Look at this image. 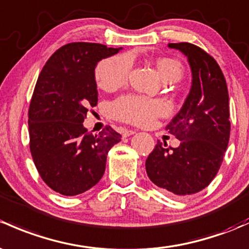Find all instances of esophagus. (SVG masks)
<instances>
[{
    "label": "esophagus",
    "mask_w": 249,
    "mask_h": 249,
    "mask_svg": "<svg viewBox=\"0 0 249 249\" xmlns=\"http://www.w3.org/2000/svg\"><path fill=\"white\" fill-rule=\"evenodd\" d=\"M133 133H136V131H133V130H124L123 131V137H129V136L133 135Z\"/></svg>",
    "instance_id": "esophagus-1"
}]
</instances>
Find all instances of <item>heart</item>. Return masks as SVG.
I'll list each match as a JSON object with an SVG mask.
<instances>
[{
  "instance_id": "obj_1",
  "label": "heart",
  "mask_w": 249,
  "mask_h": 249,
  "mask_svg": "<svg viewBox=\"0 0 249 249\" xmlns=\"http://www.w3.org/2000/svg\"><path fill=\"white\" fill-rule=\"evenodd\" d=\"M159 75L166 82L178 81L184 74V65L173 57H159L155 59ZM132 69V59L129 54L105 58L96 65L95 80L105 91H114L126 83ZM169 107L164 101L145 99L137 95H125L111 105V114L114 119L127 124L145 126L160 117L167 116Z\"/></svg>"
}]
</instances>
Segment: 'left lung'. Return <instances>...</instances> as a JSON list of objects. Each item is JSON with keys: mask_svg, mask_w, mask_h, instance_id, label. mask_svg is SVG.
Returning <instances> with one entry per match:
<instances>
[{"mask_svg": "<svg viewBox=\"0 0 249 249\" xmlns=\"http://www.w3.org/2000/svg\"><path fill=\"white\" fill-rule=\"evenodd\" d=\"M187 57L192 87L184 106L166 129L180 141L178 148L158 142L149 154V179L178 198L209 186L229 143V94L226 78L213 56L191 43L169 44Z\"/></svg>", "mask_w": 249, "mask_h": 249, "instance_id": "1", "label": "left lung"}]
</instances>
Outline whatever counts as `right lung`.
I'll use <instances>...</instances> for the list:
<instances>
[{
    "mask_svg": "<svg viewBox=\"0 0 249 249\" xmlns=\"http://www.w3.org/2000/svg\"><path fill=\"white\" fill-rule=\"evenodd\" d=\"M120 49L70 43L52 54L36 80L30 108V150L36 171L50 188L76 196L99 182L107 153L122 136L111 126L88 132L82 123L98 104L96 63Z\"/></svg>",
    "mask_w": 249,
    "mask_h": 249,
    "instance_id": "add662e5",
    "label": "right lung"
}]
</instances>
